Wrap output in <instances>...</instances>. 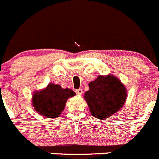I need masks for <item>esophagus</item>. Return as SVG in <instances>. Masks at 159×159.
I'll return each instance as SVG.
<instances>
[{
    "label": "esophagus",
    "instance_id": "obj_1",
    "mask_svg": "<svg viewBox=\"0 0 159 159\" xmlns=\"http://www.w3.org/2000/svg\"><path fill=\"white\" fill-rule=\"evenodd\" d=\"M75 93L78 95H81L83 93V90L81 89H78L75 90Z\"/></svg>",
    "mask_w": 159,
    "mask_h": 159
}]
</instances>
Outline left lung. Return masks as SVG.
Listing matches in <instances>:
<instances>
[{
  "mask_svg": "<svg viewBox=\"0 0 159 159\" xmlns=\"http://www.w3.org/2000/svg\"><path fill=\"white\" fill-rule=\"evenodd\" d=\"M89 90L84 93L92 115L105 120L122 107L127 94L125 86L117 78L111 75L99 76L89 84Z\"/></svg>",
  "mask_w": 159,
  "mask_h": 159,
  "instance_id": "left-lung-1",
  "label": "left lung"
}]
</instances>
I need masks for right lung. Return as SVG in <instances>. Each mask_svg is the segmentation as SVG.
I'll return each mask as SVG.
<instances>
[{"mask_svg": "<svg viewBox=\"0 0 159 159\" xmlns=\"http://www.w3.org/2000/svg\"><path fill=\"white\" fill-rule=\"evenodd\" d=\"M75 95V93L71 89H63L59 84H49L44 89L35 92L33 96V106L43 116L57 118L64 109L68 98Z\"/></svg>", "mask_w": 159, "mask_h": 159, "instance_id": "right-lung-1", "label": "right lung"}]
</instances>
